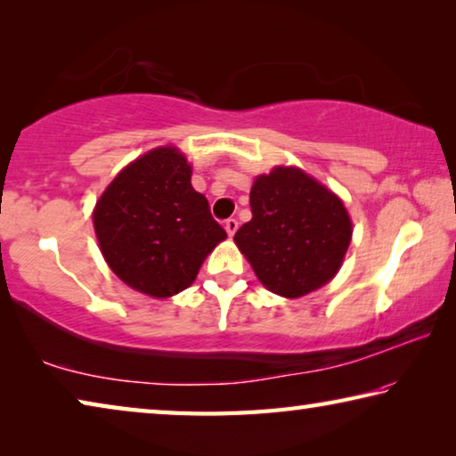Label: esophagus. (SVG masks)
Listing matches in <instances>:
<instances>
[{"label":"esophagus","instance_id":"1","mask_svg":"<svg viewBox=\"0 0 456 456\" xmlns=\"http://www.w3.org/2000/svg\"><path fill=\"white\" fill-rule=\"evenodd\" d=\"M237 227H239L237 219H227V221H225V231H227V235H229V237H233V235H235Z\"/></svg>","mask_w":456,"mask_h":456}]
</instances>
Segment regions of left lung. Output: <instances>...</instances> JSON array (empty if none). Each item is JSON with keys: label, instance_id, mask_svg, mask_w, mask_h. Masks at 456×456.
Segmentation results:
<instances>
[{"label": "left lung", "instance_id": "left-lung-1", "mask_svg": "<svg viewBox=\"0 0 456 456\" xmlns=\"http://www.w3.org/2000/svg\"><path fill=\"white\" fill-rule=\"evenodd\" d=\"M253 217L235 233L257 280L283 297H302L338 273L352 239L342 199L302 168L275 167L249 192Z\"/></svg>", "mask_w": 456, "mask_h": 456}]
</instances>
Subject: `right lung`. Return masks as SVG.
Listing matches in <instances>:
<instances>
[{"instance_id": "add662e5", "label": "right lung", "mask_w": 456, "mask_h": 456, "mask_svg": "<svg viewBox=\"0 0 456 456\" xmlns=\"http://www.w3.org/2000/svg\"><path fill=\"white\" fill-rule=\"evenodd\" d=\"M94 231L108 267L151 297L187 289L227 237L175 146H159L122 168L98 199Z\"/></svg>"}]
</instances>
